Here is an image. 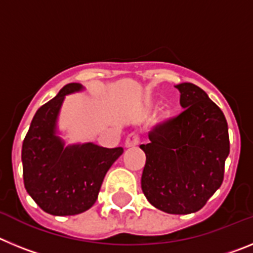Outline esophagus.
Returning <instances> with one entry per match:
<instances>
[{
    "label": "esophagus",
    "mask_w": 253,
    "mask_h": 253,
    "mask_svg": "<svg viewBox=\"0 0 253 253\" xmlns=\"http://www.w3.org/2000/svg\"><path fill=\"white\" fill-rule=\"evenodd\" d=\"M138 143H139V134L130 133L128 137H126V139H125V147H128V148L135 147Z\"/></svg>",
    "instance_id": "obj_1"
}]
</instances>
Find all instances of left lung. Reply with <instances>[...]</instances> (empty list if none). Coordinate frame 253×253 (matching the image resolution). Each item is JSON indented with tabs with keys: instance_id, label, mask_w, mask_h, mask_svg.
<instances>
[{
	"instance_id": "obj_1",
	"label": "left lung",
	"mask_w": 253,
	"mask_h": 253,
	"mask_svg": "<svg viewBox=\"0 0 253 253\" xmlns=\"http://www.w3.org/2000/svg\"><path fill=\"white\" fill-rule=\"evenodd\" d=\"M178 116L156 125L142 144L146 153L142 190L154 208L169 214L202 209L224 178L229 154L223 111L194 84H180Z\"/></svg>"
}]
</instances>
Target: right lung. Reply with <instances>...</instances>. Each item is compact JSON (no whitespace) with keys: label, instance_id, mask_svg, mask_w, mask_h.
I'll use <instances>...</instances> for the list:
<instances>
[{"label":"right lung","instance_id":"add662e5","mask_svg":"<svg viewBox=\"0 0 253 253\" xmlns=\"http://www.w3.org/2000/svg\"><path fill=\"white\" fill-rule=\"evenodd\" d=\"M82 88L80 84H66L54 99L40 106L22 143L26 191L51 215H76L90 209L106 172L124 152L122 147L104 148L93 143L64 147L55 134L64 96Z\"/></svg>","mask_w":253,"mask_h":253}]
</instances>
